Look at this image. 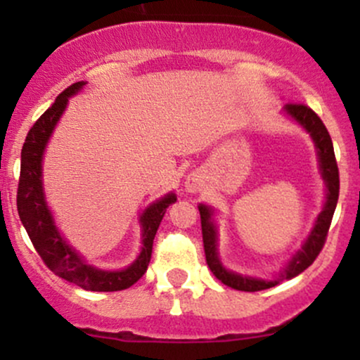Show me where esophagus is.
I'll use <instances>...</instances> for the list:
<instances>
[{
	"instance_id": "34e87169",
	"label": "esophagus",
	"mask_w": 360,
	"mask_h": 360,
	"mask_svg": "<svg viewBox=\"0 0 360 360\" xmlns=\"http://www.w3.org/2000/svg\"><path fill=\"white\" fill-rule=\"evenodd\" d=\"M201 186H203V183H201V177L198 174H191L188 179H186V189H188V191L191 193L200 191Z\"/></svg>"
}]
</instances>
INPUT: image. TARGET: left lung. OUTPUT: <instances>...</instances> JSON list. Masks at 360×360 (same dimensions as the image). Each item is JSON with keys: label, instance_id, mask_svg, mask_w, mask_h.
<instances>
[{"label": "left lung", "instance_id": "left-lung-1", "mask_svg": "<svg viewBox=\"0 0 360 360\" xmlns=\"http://www.w3.org/2000/svg\"><path fill=\"white\" fill-rule=\"evenodd\" d=\"M284 110L288 111V115H291L296 122L301 123L311 135V139L315 140V146L318 148V157H320V167H321V176H323L326 189V203L323 212L318 214L315 226H313L311 233H309L308 240L304 242L303 249L292 257L291 262L288 264V267L284 269L274 281H264V279H252V278H243L240 274H235V272L226 271L221 266L220 260H218L217 254V230L212 221L213 212L208 206L200 205V214H201V233H203V245H205V255H206V264H208L210 271L213 272V276L218 281H221L225 286L237 289V291H262V289L274 288L276 284H279L281 281L292 279L296 276L301 274L304 269H308L315 259L318 257L321 249H323L326 235H328L330 223H332L333 213H335L337 201H338V191H340V179H338V166L335 159V152H333V143L330 139L328 130L323 125L320 117L313 111L309 106L303 105V103H288L284 106Z\"/></svg>", "mask_w": 360, "mask_h": 360}]
</instances>
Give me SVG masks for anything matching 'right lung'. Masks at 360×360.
<instances>
[{
	"label": "right lung",
	"mask_w": 360,
	"mask_h": 360,
	"mask_svg": "<svg viewBox=\"0 0 360 360\" xmlns=\"http://www.w3.org/2000/svg\"><path fill=\"white\" fill-rule=\"evenodd\" d=\"M84 82H74L64 89L52 103V106L34 123L28 131L22 148V166H20L18 193H16V208L28 237L34 243L37 254L45 266L59 278L77 284L86 291H122L134 286L146 274L152 257L154 237L162 221L167 206L176 203L174 194L150 205L140 218L143 229V247L140 255L130 267L123 271H100L88 266L79 255L68 245L53 225L52 214L49 212L42 191V154L47 146L57 120L68 105L69 96L77 93Z\"/></svg>",
	"instance_id": "add662e5"
}]
</instances>
